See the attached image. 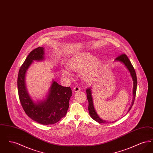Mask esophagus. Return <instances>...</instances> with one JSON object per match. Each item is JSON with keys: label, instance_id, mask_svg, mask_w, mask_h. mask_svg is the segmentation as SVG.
<instances>
[{"label": "esophagus", "instance_id": "1", "mask_svg": "<svg viewBox=\"0 0 153 153\" xmlns=\"http://www.w3.org/2000/svg\"><path fill=\"white\" fill-rule=\"evenodd\" d=\"M80 90H81L80 88L79 87H78V86H76L75 87H74V88H73V91L74 92H79V91H80Z\"/></svg>", "mask_w": 153, "mask_h": 153}]
</instances>
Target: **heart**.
<instances>
[{
    "label": "heart",
    "mask_w": 153,
    "mask_h": 153,
    "mask_svg": "<svg viewBox=\"0 0 153 153\" xmlns=\"http://www.w3.org/2000/svg\"><path fill=\"white\" fill-rule=\"evenodd\" d=\"M100 65L97 58H94L92 54L89 53H83L72 59L69 63V68L73 71H81L84 79L91 80L97 74ZM62 75L67 79L72 78V74L67 69H62Z\"/></svg>",
    "instance_id": "b5f03b06"
}]
</instances>
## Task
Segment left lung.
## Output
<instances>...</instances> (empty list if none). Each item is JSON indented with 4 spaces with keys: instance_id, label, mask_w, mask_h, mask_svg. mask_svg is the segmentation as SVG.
Instances as JSON below:
<instances>
[{
    "instance_id": "1",
    "label": "left lung",
    "mask_w": 153,
    "mask_h": 153,
    "mask_svg": "<svg viewBox=\"0 0 153 153\" xmlns=\"http://www.w3.org/2000/svg\"><path fill=\"white\" fill-rule=\"evenodd\" d=\"M115 61L120 62L122 63H123L124 66L127 68V69L128 70V71L130 72V73L131 74L132 79L133 80V84H134V86H133V91H132V94H133V99H132V102H131V107L129 108L128 111L131 109L132 106L134 104V100H135V95H136V92H137V75L135 71V69L133 67V66L132 65L130 61L129 60L128 58L127 57V56L125 54H122L121 55H120L119 56L117 57ZM87 97L88 100V111H89V114L90 115V116L91 117L95 120V121L97 122L98 123H109L107 121L104 120L102 119L100 117H99V115H97V112H96V110L94 108V103H93V99H92V91H91V88H89L87 89ZM112 122V123H113ZM111 123V122H110Z\"/></svg>"
}]
</instances>
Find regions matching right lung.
Wrapping results in <instances>:
<instances>
[{"instance_id":"add662e5","label":"right lung","mask_w":153,"mask_h":153,"mask_svg":"<svg viewBox=\"0 0 153 153\" xmlns=\"http://www.w3.org/2000/svg\"><path fill=\"white\" fill-rule=\"evenodd\" d=\"M44 59L43 47L31 51L19 71L17 85L19 100L27 115L38 123L48 125L58 122L65 116L72 92L71 88L62 87L53 80L46 100L37 102L32 100L26 87V73L33 61Z\"/></svg>"}]
</instances>
